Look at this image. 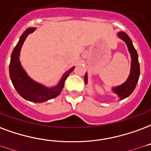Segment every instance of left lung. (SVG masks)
Segmentation results:
<instances>
[{"mask_svg":"<svg viewBox=\"0 0 151 151\" xmlns=\"http://www.w3.org/2000/svg\"><path fill=\"white\" fill-rule=\"evenodd\" d=\"M118 36L119 38L126 42L128 50L130 53V58H131L130 73L127 80L123 84L112 88L113 92L118 96L120 100H122L129 97L134 90L136 85L138 81L139 75H140V67H139V62H138V53L133 45L131 39L124 32H119L118 33ZM85 83L87 84V73H86V75H85Z\"/></svg>","mask_w":151,"mask_h":151,"instance_id":"1","label":"left lung"}]
</instances>
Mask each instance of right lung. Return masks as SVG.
Segmentation results:
<instances>
[{"instance_id": "obj_1", "label": "right lung", "mask_w": 151, "mask_h": 151, "mask_svg": "<svg viewBox=\"0 0 151 151\" xmlns=\"http://www.w3.org/2000/svg\"><path fill=\"white\" fill-rule=\"evenodd\" d=\"M36 28H29L22 33L17 45L14 47L11 55L9 64V76L13 86L20 95L25 100L33 102H44L56 98L60 94L63 89L65 81L74 67H72L61 77L58 84L53 87H46L33 81L28 76L22 66L20 61V53L24 41L29 33H33Z\"/></svg>"}]
</instances>
